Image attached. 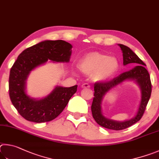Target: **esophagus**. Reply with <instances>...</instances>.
Masks as SVG:
<instances>
[{"mask_svg": "<svg viewBox=\"0 0 159 159\" xmlns=\"http://www.w3.org/2000/svg\"><path fill=\"white\" fill-rule=\"evenodd\" d=\"M91 86L87 84V83H84V84H82V88H90Z\"/></svg>", "mask_w": 159, "mask_h": 159, "instance_id": "obj_1", "label": "esophagus"}]
</instances>
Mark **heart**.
<instances>
[{
	"instance_id": "b5f03b06",
	"label": "heart",
	"mask_w": 159,
	"mask_h": 159,
	"mask_svg": "<svg viewBox=\"0 0 159 159\" xmlns=\"http://www.w3.org/2000/svg\"><path fill=\"white\" fill-rule=\"evenodd\" d=\"M78 68L85 74H92L95 80L104 81L116 73L119 62L115 57H109L107 54L93 52L88 53L80 61Z\"/></svg>"
}]
</instances>
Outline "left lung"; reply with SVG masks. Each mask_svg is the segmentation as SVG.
Here are the masks:
<instances>
[{
	"label": "left lung",
	"instance_id": "obj_1",
	"mask_svg": "<svg viewBox=\"0 0 159 159\" xmlns=\"http://www.w3.org/2000/svg\"><path fill=\"white\" fill-rule=\"evenodd\" d=\"M123 53L124 65L135 63L140 65L119 75L112 80L105 82H97L94 84V98L91 105V112L93 119L99 124L108 129L120 130L131 126L140 120L146 109L147 105L151 96L152 83L148 71L144 68L145 64L133 52L129 47L119 44ZM126 80H135L140 86L141 89V101L137 114L130 120L120 122L105 118L101 111V102L103 96L110 90Z\"/></svg>",
	"mask_w": 159,
	"mask_h": 159
}]
</instances>
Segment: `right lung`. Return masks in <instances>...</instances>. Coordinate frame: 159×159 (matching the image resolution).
Listing matches in <instances>:
<instances>
[{"instance_id": "1", "label": "right lung", "mask_w": 159, "mask_h": 159, "mask_svg": "<svg viewBox=\"0 0 159 159\" xmlns=\"http://www.w3.org/2000/svg\"><path fill=\"white\" fill-rule=\"evenodd\" d=\"M72 46L66 41L45 40L24 50L10 70L9 95L11 102L21 116L35 123L50 121L63 112L77 85L56 87L44 98H31L26 93V81L30 71L45 63L48 59L69 62Z\"/></svg>"}]
</instances>
